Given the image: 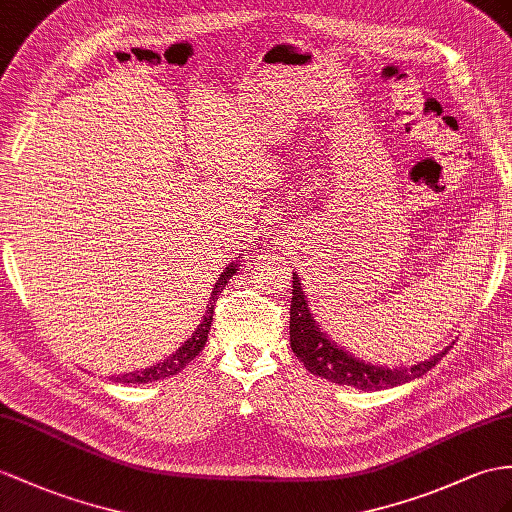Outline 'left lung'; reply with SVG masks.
<instances>
[{
	"label": "left lung",
	"instance_id": "8db88e82",
	"mask_svg": "<svg viewBox=\"0 0 512 512\" xmlns=\"http://www.w3.org/2000/svg\"><path fill=\"white\" fill-rule=\"evenodd\" d=\"M289 334H291V350L302 360L304 367L313 373V376L326 378L334 384L354 386L360 391H380V389H393L397 384H406L415 378H421L428 373L439 360L452 350L447 345L445 350L434 354L417 365L410 367H380L365 363V360L356 358L352 352L343 350L336 345L330 336L319 328L313 313H310L306 295L302 291V282L293 273V297H291V321H289Z\"/></svg>",
	"mask_w": 512,
	"mask_h": 512
}]
</instances>
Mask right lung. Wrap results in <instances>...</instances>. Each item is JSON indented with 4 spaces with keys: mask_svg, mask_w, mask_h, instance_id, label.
Returning <instances> with one entry per match:
<instances>
[{
    "mask_svg": "<svg viewBox=\"0 0 512 512\" xmlns=\"http://www.w3.org/2000/svg\"><path fill=\"white\" fill-rule=\"evenodd\" d=\"M241 267V260H236V263H230L226 269H223L221 276L217 278L215 282V289L213 293H210V304H208V310L206 315L202 319V323H199L197 330L191 334L189 341H184L176 352H173L167 360H162V363L154 365V367H147V369H141V371H132V373H123V376H117L115 382H121V384H147V382H156V380H165V378H171L176 376V373H180L186 365L191 363V360L202 352V347L206 345V339H208V332H210V321H213V313H215V302L219 293L223 291V286L228 284V280L234 276L236 271H239Z\"/></svg>",
    "mask_w": 512,
    "mask_h": 512,
    "instance_id": "1",
    "label": "right lung"
}]
</instances>
